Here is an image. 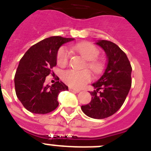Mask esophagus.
Returning <instances> with one entry per match:
<instances>
[{
  "instance_id": "esophagus-1",
  "label": "esophagus",
  "mask_w": 151,
  "mask_h": 151,
  "mask_svg": "<svg viewBox=\"0 0 151 151\" xmlns=\"http://www.w3.org/2000/svg\"><path fill=\"white\" fill-rule=\"evenodd\" d=\"M69 91H72V92H74V93H79V92H81V91H80V90L74 89V88H71V87H70Z\"/></svg>"
}]
</instances>
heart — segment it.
<instances>
[{
	"instance_id": "1",
	"label": "heart",
	"mask_w": 151,
	"mask_h": 151,
	"mask_svg": "<svg viewBox=\"0 0 151 151\" xmlns=\"http://www.w3.org/2000/svg\"><path fill=\"white\" fill-rule=\"evenodd\" d=\"M71 50L79 54L83 59L87 60V68L93 73L98 74L104 69L102 61L97 60L99 50L91 43L83 42L76 44L71 47ZM69 60V52L65 47H61L58 50L57 55V63L60 67H65ZM62 79L70 87L73 88H82L86 83L91 81V74L87 70H68L62 74Z\"/></svg>"
}]
</instances>
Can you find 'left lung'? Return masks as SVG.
Instances as JSON below:
<instances>
[{"label":"left lung","instance_id":"obj_1","mask_svg":"<svg viewBox=\"0 0 151 151\" xmlns=\"http://www.w3.org/2000/svg\"><path fill=\"white\" fill-rule=\"evenodd\" d=\"M96 44L104 50L107 67L92 83L95 91L91 92V101L81 106V110L91 118L104 119L115 114L124 102L131 87L132 68L126 54L114 43L99 40Z\"/></svg>","mask_w":151,"mask_h":151}]
</instances>
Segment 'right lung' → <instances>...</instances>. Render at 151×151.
I'll return each mask as SVG.
<instances>
[{"label": "right lung", "instance_id": "1", "mask_svg": "<svg viewBox=\"0 0 151 151\" xmlns=\"http://www.w3.org/2000/svg\"><path fill=\"white\" fill-rule=\"evenodd\" d=\"M74 38L50 37L28 49L21 58L14 77L15 91L23 106L30 112L47 114L58 107V94L68 91L62 81L46 84V77L57 65L59 48Z\"/></svg>", "mask_w": 151, "mask_h": 151}]
</instances>
